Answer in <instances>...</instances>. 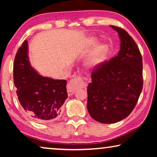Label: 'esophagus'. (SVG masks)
<instances>
[{
    "instance_id": "34e87169",
    "label": "esophagus",
    "mask_w": 157,
    "mask_h": 157,
    "mask_svg": "<svg viewBox=\"0 0 157 157\" xmlns=\"http://www.w3.org/2000/svg\"><path fill=\"white\" fill-rule=\"evenodd\" d=\"M75 82H78L80 84L81 88H84L86 86V83L84 82L81 76H76L75 78L71 79L67 84V91L69 95H73L75 91Z\"/></svg>"
}]
</instances>
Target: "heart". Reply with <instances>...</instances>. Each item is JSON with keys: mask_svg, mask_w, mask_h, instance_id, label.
Here are the masks:
<instances>
[{"mask_svg": "<svg viewBox=\"0 0 157 157\" xmlns=\"http://www.w3.org/2000/svg\"><path fill=\"white\" fill-rule=\"evenodd\" d=\"M95 44V39H89L85 42L83 46V50H85L92 47ZM108 51V46L106 44H100L94 48L86 59L85 65L88 68H95L102 63L105 59Z\"/></svg>", "mask_w": 157, "mask_h": 157, "instance_id": "b5f03b06", "label": "heart"}]
</instances>
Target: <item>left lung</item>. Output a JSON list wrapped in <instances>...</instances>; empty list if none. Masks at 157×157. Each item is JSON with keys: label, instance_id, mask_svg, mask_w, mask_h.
<instances>
[{"label": "left lung", "instance_id": "1", "mask_svg": "<svg viewBox=\"0 0 157 157\" xmlns=\"http://www.w3.org/2000/svg\"><path fill=\"white\" fill-rule=\"evenodd\" d=\"M110 26L118 34L121 49L117 56L94 69L87 87L90 116L105 124L117 123L131 113L143 84V60L137 45L123 29Z\"/></svg>", "mask_w": 157, "mask_h": 157}]
</instances>
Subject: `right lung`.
<instances>
[{
  "mask_svg": "<svg viewBox=\"0 0 157 157\" xmlns=\"http://www.w3.org/2000/svg\"><path fill=\"white\" fill-rule=\"evenodd\" d=\"M27 40L18 48L14 62V82L21 105L39 123L54 121L68 98L64 79L44 77L32 67Z\"/></svg>",
  "mask_w": 157,
  "mask_h": 157,
  "instance_id": "1",
  "label": "right lung"
}]
</instances>
